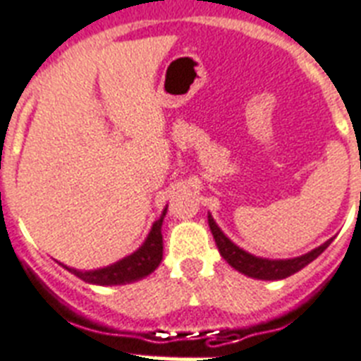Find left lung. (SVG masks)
<instances>
[{
	"instance_id": "left-lung-1",
	"label": "left lung",
	"mask_w": 361,
	"mask_h": 361,
	"mask_svg": "<svg viewBox=\"0 0 361 361\" xmlns=\"http://www.w3.org/2000/svg\"><path fill=\"white\" fill-rule=\"evenodd\" d=\"M208 225H210L212 236L216 240L217 249H219V255L228 262V266H232L243 275L251 276V279H258V281H282L286 276H291L293 273L308 266L310 262H314L334 240V238H330V240L324 241L323 245L315 247L314 251L306 252V255L286 258V260H269V258H262V256H255L251 252L243 251L234 241L228 240L225 232L217 227V223L214 221L210 214H208Z\"/></svg>"
}]
</instances>
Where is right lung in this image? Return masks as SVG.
<instances>
[{
	"label": "right lung",
	"mask_w": 361,
	"mask_h": 361,
	"mask_svg": "<svg viewBox=\"0 0 361 361\" xmlns=\"http://www.w3.org/2000/svg\"><path fill=\"white\" fill-rule=\"evenodd\" d=\"M168 212V207L162 210V216L153 223V227L149 231L147 238L142 245L133 252V255L125 256L121 260L114 262L106 267H99V269L92 271H80L75 267H68L64 264H61L64 269H68L70 273H73L75 276H79L80 281L88 282V284L95 286H121L129 284V282H136L145 279L147 275H151L157 267L160 266L162 262V221Z\"/></svg>",
	"instance_id": "add662e5"
}]
</instances>
